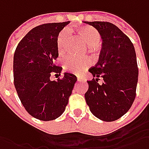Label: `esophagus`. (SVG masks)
<instances>
[{
  "label": "esophagus",
  "instance_id": "34e87169",
  "mask_svg": "<svg viewBox=\"0 0 149 149\" xmlns=\"http://www.w3.org/2000/svg\"><path fill=\"white\" fill-rule=\"evenodd\" d=\"M77 79H78V81H81V80H84V79H82V78H79V77H78Z\"/></svg>",
  "mask_w": 149,
  "mask_h": 149
}]
</instances>
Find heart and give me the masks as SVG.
I'll return each instance as SVG.
<instances>
[{"label": "heart", "instance_id": "obj_1", "mask_svg": "<svg viewBox=\"0 0 149 149\" xmlns=\"http://www.w3.org/2000/svg\"><path fill=\"white\" fill-rule=\"evenodd\" d=\"M75 30L91 50H94L96 47L99 46L101 42V36L100 32L94 27L89 26H76ZM69 37L70 31L68 29H64L59 33L56 44L58 52L60 54H64L66 51V45ZM91 65L92 60L90 58L79 59L73 55H68L63 60L64 70L65 71L74 74H81Z\"/></svg>", "mask_w": 149, "mask_h": 149}]
</instances>
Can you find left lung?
Instances as JSON below:
<instances>
[{"instance_id": "8db88e82", "label": "left lung", "mask_w": 149, "mask_h": 149, "mask_svg": "<svg viewBox=\"0 0 149 149\" xmlns=\"http://www.w3.org/2000/svg\"><path fill=\"white\" fill-rule=\"evenodd\" d=\"M95 27L103 39L99 62L89 71V89L84 97L89 110L105 122L124 115L136 97L139 68L134 46L118 27L108 21H84ZM102 77L103 84L97 83Z\"/></svg>"}]
</instances>
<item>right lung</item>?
<instances>
[{
  "label": "right lung",
  "instance_id": "add662e5",
  "mask_svg": "<svg viewBox=\"0 0 149 149\" xmlns=\"http://www.w3.org/2000/svg\"><path fill=\"white\" fill-rule=\"evenodd\" d=\"M70 21L47 23L33 28L18 44L14 54V84L26 110L34 118L49 121L64 113L77 81L75 75L51 81L62 68L54 63L59 56L57 37Z\"/></svg>",
  "mask_w": 149,
  "mask_h": 149
}]
</instances>
